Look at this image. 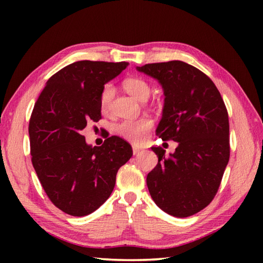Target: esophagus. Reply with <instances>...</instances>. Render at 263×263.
<instances>
[{
	"instance_id": "1",
	"label": "esophagus",
	"mask_w": 263,
	"mask_h": 263,
	"mask_svg": "<svg viewBox=\"0 0 263 263\" xmlns=\"http://www.w3.org/2000/svg\"><path fill=\"white\" fill-rule=\"evenodd\" d=\"M132 151H133V154H135V155H137V154H139L140 152H142V149H141L140 147H137V146H133Z\"/></svg>"
}]
</instances>
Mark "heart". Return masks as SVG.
<instances>
[{"mask_svg": "<svg viewBox=\"0 0 263 263\" xmlns=\"http://www.w3.org/2000/svg\"><path fill=\"white\" fill-rule=\"evenodd\" d=\"M123 87L128 94L139 101H145L148 99L151 94V86L146 80L141 78H128L124 80ZM115 90L111 84H105L100 94V109L101 112L108 116L112 109ZM153 121L148 117H141L136 121H123L116 125V132L124 139L128 140L133 144H141L146 139L148 132L152 130Z\"/></svg>", "mask_w": 263, "mask_h": 263, "instance_id": "b5f03b06", "label": "heart"}]
</instances>
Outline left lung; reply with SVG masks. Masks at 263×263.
<instances>
[{"label": "left lung", "mask_w": 263, "mask_h": 263, "mask_svg": "<svg viewBox=\"0 0 263 263\" xmlns=\"http://www.w3.org/2000/svg\"><path fill=\"white\" fill-rule=\"evenodd\" d=\"M137 69L159 80L166 96L157 136L179 142L169 157L162 147H152L159 161L146 179L149 194L168 215L193 216L215 198L228 166V109L212 80L183 61Z\"/></svg>", "instance_id": "8db88e82"}]
</instances>
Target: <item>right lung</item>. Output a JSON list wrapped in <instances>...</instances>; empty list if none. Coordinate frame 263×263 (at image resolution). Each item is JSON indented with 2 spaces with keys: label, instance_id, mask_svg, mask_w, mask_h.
Returning <instances> with one entry per match:
<instances>
[{
  "label": "right lung",
  "instance_id": "right-lung-1",
  "mask_svg": "<svg viewBox=\"0 0 263 263\" xmlns=\"http://www.w3.org/2000/svg\"><path fill=\"white\" fill-rule=\"evenodd\" d=\"M127 62L82 60L48 79L29 122L31 161L47 197L61 211L83 217L112 193L118 169L132 157L128 142L108 137L86 144L81 131L102 118L100 94Z\"/></svg>",
  "mask_w": 263,
  "mask_h": 263
}]
</instances>
